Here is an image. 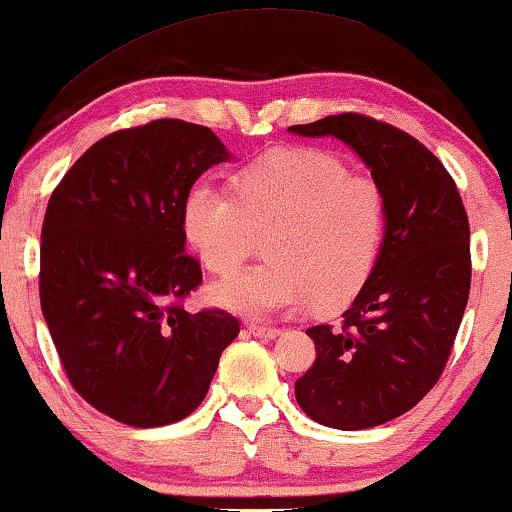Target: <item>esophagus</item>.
I'll return each mask as SVG.
<instances>
[{"label":"esophagus","instance_id":"obj_1","mask_svg":"<svg viewBox=\"0 0 512 512\" xmlns=\"http://www.w3.org/2000/svg\"><path fill=\"white\" fill-rule=\"evenodd\" d=\"M249 332H251V335L263 337V339H274L281 330L279 328H272V325H256V323H251L249 325Z\"/></svg>","mask_w":512,"mask_h":512}]
</instances>
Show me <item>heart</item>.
<instances>
[{
    "label": "heart",
    "instance_id": "1",
    "mask_svg": "<svg viewBox=\"0 0 512 512\" xmlns=\"http://www.w3.org/2000/svg\"><path fill=\"white\" fill-rule=\"evenodd\" d=\"M235 190L203 180L182 205L184 238L219 277L238 272L268 235L270 263L214 288L219 305L251 318L311 300L332 311L365 288L388 228V198L372 175L348 173L316 147H284L244 168Z\"/></svg>",
    "mask_w": 512,
    "mask_h": 512
}]
</instances>
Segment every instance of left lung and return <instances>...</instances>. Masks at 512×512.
Here are the masks:
<instances>
[{"label":"left lung","instance_id":"obj_1","mask_svg":"<svg viewBox=\"0 0 512 512\" xmlns=\"http://www.w3.org/2000/svg\"><path fill=\"white\" fill-rule=\"evenodd\" d=\"M346 143L388 198V228L372 277L342 330L309 328L316 360L295 381L311 420L369 429L413 409L446 367L471 288L469 219L455 180L409 133L358 113L288 127Z\"/></svg>","mask_w":512,"mask_h":512}]
</instances>
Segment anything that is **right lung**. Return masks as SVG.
Wrapping results in <instances>:
<instances>
[{"label": "right lung", "mask_w": 512, "mask_h": 512, "mask_svg": "<svg viewBox=\"0 0 512 512\" xmlns=\"http://www.w3.org/2000/svg\"><path fill=\"white\" fill-rule=\"evenodd\" d=\"M228 159L207 127L154 120L94 143L48 201L43 318L78 395L124 425L196 411L240 332L224 309L182 307L203 279L184 249V198Z\"/></svg>", "instance_id": "add662e5"}]
</instances>
